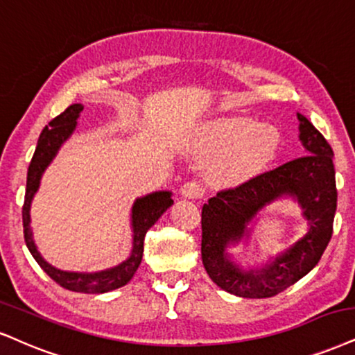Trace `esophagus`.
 I'll return each mask as SVG.
<instances>
[{
	"mask_svg": "<svg viewBox=\"0 0 355 355\" xmlns=\"http://www.w3.org/2000/svg\"><path fill=\"white\" fill-rule=\"evenodd\" d=\"M181 196L184 199H199L204 196V189L198 181H189L181 187Z\"/></svg>",
	"mask_w": 355,
	"mask_h": 355,
	"instance_id": "obj_1",
	"label": "esophagus"
}]
</instances>
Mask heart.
Instances as JSON below:
<instances>
[{
	"mask_svg": "<svg viewBox=\"0 0 355 355\" xmlns=\"http://www.w3.org/2000/svg\"><path fill=\"white\" fill-rule=\"evenodd\" d=\"M279 143L277 126L235 116L200 126L194 150L202 156L216 154L209 163V178L217 184L234 186L265 169L277 156Z\"/></svg>",
	"mask_w": 355,
	"mask_h": 355,
	"instance_id": "b5f03b06",
	"label": "heart"
}]
</instances>
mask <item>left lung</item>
Returning <instances> with one entry per match:
<instances>
[{"label":"left lung","instance_id":"obj_1","mask_svg":"<svg viewBox=\"0 0 355 355\" xmlns=\"http://www.w3.org/2000/svg\"><path fill=\"white\" fill-rule=\"evenodd\" d=\"M304 156L252 178L234 189L217 192L202 207V263L217 286L242 298H271L308 275L321 260L332 235L338 189L332 148L298 113ZM293 197L309 220L304 238L261 269L243 270L226 248L248 236V224L275 200Z\"/></svg>","mask_w":355,"mask_h":355}]
</instances>
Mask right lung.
I'll return each mask as SVG.
<instances>
[{
	"mask_svg": "<svg viewBox=\"0 0 355 355\" xmlns=\"http://www.w3.org/2000/svg\"><path fill=\"white\" fill-rule=\"evenodd\" d=\"M84 110V105L73 103L65 110L57 115L49 125L42 130L39 137L36 151H34L33 159H31L28 169V181H26V196L23 205V227H24V240L26 247L29 248L31 255L37 261L39 266L46 271L57 284L76 293H87V295H98V293H108L116 290V288L125 286L126 283L137 273L139 263L143 258V242L146 232L156 224V220L173 205V198L169 191H157L153 194L144 196L135 200L131 207V230H133V248H131L130 257L120 265L107 268L95 273H82V271H64L55 268L44 260L39 253L36 243L33 239V230H31V202H33L34 194L41 184V178L47 166L52 163L57 151L60 146L71 138L77 126V118Z\"/></svg>",
	"mask_w": 355,
	"mask_h": 355,
	"instance_id": "right-lung-1",
	"label": "right lung"
}]
</instances>
